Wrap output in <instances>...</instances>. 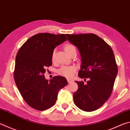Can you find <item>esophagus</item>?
Listing matches in <instances>:
<instances>
[{
	"instance_id": "obj_1",
	"label": "esophagus",
	"mask_w": 130,
	"mask_h": 130,
	"mask_svg": "<svg viewBox=\"0 0 130 130\" xmlns=\"http://www.w3.org/2000/svg\"><path fill=\"white\" fill-rule=\"evenodd\" d=\"M67 81L68 82V83H70V82H72L73 81V80L72 79H70V78H68Z\"/></svg>"
}]
</instances>
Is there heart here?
<instances>
[{
    "mask_svg": "<svg viewBox=\"0 0 130 130\" xmlns=\"http://www.w3.org/2000/svg\"><path fill=\"white\" fill-rule=\"evenodd\" d=\"M64 49L68 55H70L73 51L75 50V48L74 45L70 44H67L64 46ZM56 58V51L53 50L52 53L51 59L52 61H54ZM75 72V68L72 66H62L58 70V73L62 76L65 77H71Z\"/></svg>",
    "mask_w": 130,
    "mask_h": 130,
    "instance_id": "b5f03b06",
    "label": "heart"
}]
</instances>
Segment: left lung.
Masks as SVG:
<instances>
[{
    "label": "left lung",
    "mask_w": 130,
    "mask_h": 130,
    "mask_svg": "<svg viewBox=\"0 0 130 130\" xmlns=\"http://www.w3.org/2000/svg\"><path fill=\"white\" fill-rule=\"evenodd\" d=\"M70 42L77 47L81 56L78 88L73 94L75 105L85 111L101 107L112 93L118 66L114 54L108 44L94 34H67Z\"/></svg>",
    "instance_id": "obj_1"
}]
</instances>
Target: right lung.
<instances>
[{"label": "right lung", "instance_id": "add662e5", "mask_svg": "<svg viewBox=\"0 0 130 130\" xmlns=\"http://www.w3.org/2000/svg\"><path fill=\"white\" fill-rule=\"evenodd\" d=\"M67 40L65 34L41 33L32 36L20 47L16 57L14 80L25 102L34 109L44 111L55 104L58 92L68 84L65 77L45 78L51 67L56 46Z\"/></svg>", "mask_w": 130, "mask_h": 130}]
</instances>
